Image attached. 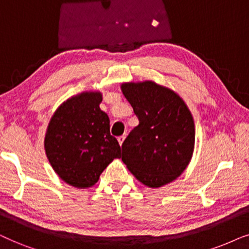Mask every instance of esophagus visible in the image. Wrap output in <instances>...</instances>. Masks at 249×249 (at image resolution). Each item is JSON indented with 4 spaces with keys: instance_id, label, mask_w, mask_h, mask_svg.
Listing matches in <instances>:
<instances>
[{
    "instance_id": "esophagus-1",
    "label": "esophagus",
    "mask_w": 249,
    "mask_h": 249,
    "mask_svg": "<svg viewBox=\"0 0 249 249\" xmlns=\"http://www.w3.org/2000/svg\"><path fill=\"white\" fill-rule=\"evenodd\" d=\"M125 138H126V135H121V137H118L117 138V140H118V142H119V144H123V142H124V140H125Z\"/></svg>"
}]
</instances>
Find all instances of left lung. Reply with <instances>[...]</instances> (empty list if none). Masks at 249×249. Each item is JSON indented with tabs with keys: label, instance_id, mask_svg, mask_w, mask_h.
I'll use <instances>...</instances> for the list:
<instances>
[{
	"label": "left lung",
	"instance_id": "left-lung-1",
	"mask_svg": "<svg viewBox=\"0 0 249 249\" xmlns=\"http://www.w3.org/2000/svg\"><path fill=\"white\" fill-rule=\"evenodd\" d=\"M121 88L139 119L122 144L123 163L141 183L163 187L180 177L191 160V112L180 95L155 82L123 83Z\"/></svg>",
	"mask_w": 249,
	"mask_h": 249
}]
</instances>
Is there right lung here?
I'll use <instances>...</instances> for the list:
<instances>
[{"label": "right lung", "instance_id": "obj_1", "mask_svg": "<svg viewBox=\"0 0 249 249\" xmlns=\"http://www.w3.org/2000/svg\"><path fill=\"white\" fill-rule=\"evenodd\" d=\"M101 101L102 94L95 91L69 98L54 111L45 133V154L52 168L78 189L94 185L105 168L121 158L122 148L110 134Z\"/></svg>", "mask_w": 249, "mask_h": 249}]
</instances>
